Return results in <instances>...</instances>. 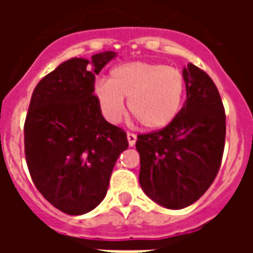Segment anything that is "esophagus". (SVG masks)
Instances as JSON below:
<instances>
[{"label": "esophagus", "mask_w": 253, "mask_h": 253, "mask_svg": "<svg viewBox=\"0 0 253 253\" xmlns=\"http://www.w3.org/2000/svg\"><path fill=\"white\" fill-rule=\"evenodd\" d=\"M127 141H128V145H130V146H134L135 142H137V135H135V134H131V132H128V134H127Z\"/></svg>", "instance_id": "esophagus-1"}]
</instances>
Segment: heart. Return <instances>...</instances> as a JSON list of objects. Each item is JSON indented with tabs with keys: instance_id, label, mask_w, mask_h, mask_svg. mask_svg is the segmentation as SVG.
Segmentation results:
<instances>
[{
	"instance_id": "1",
	"label": "heart",
	"mask_w": 253,
	"mask_h": 253,
	"mask_svg": "<svg viewBox=\"0 0 253 253\" xmlns=\"http://www.w3.org/2000/svg\"><path fill=\"white\" fill-rule=\"evenodd\" d=\"M186 90L183 73L163 63L126 62L115 66L107 81H97L93 97L101 115L118 123L125 115V99L131 115L148 130H161L179 115Z\"/></svg>"
}]
</instances>
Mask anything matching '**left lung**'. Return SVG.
<instances>
[{
	"instance_id": "obj_1",
	"label": "left lung",
	"mask_w": 253,
	"mask_h": 253,
	"mask_svg": "<svg viewBox=\"0 0 253 253\" xmlns=\"http://www.w3.org/2000/svg\"><path fill=\"white\" fill-rule=\"evenodd\" d=\"M187 100L163 130L138 135L139 184L160 206H190L211 186L225 146V111L215 84L188 63L183 67Z\"/></svg>"
}]
</instances>
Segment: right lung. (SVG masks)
Instances as JSON below:
<instances>
[{
	"label": "right lung",
	"mask_w": 253,
	"mask_h": 253,
	"mask_svg": "<svg viewBox=\"0 0 253 253\" xmlns=\"http://www.w3.org/2000/svg\"><path fill=\"white\" fill-rule=\"evenodd\" d=\"M115 51L72 58L36 85L24 125L25 159L42 195L69 215L105 198L126 132L105 121L93 97L94 77Z\"/></svg>",
	"instance_id": "1"
}]
</instances>
